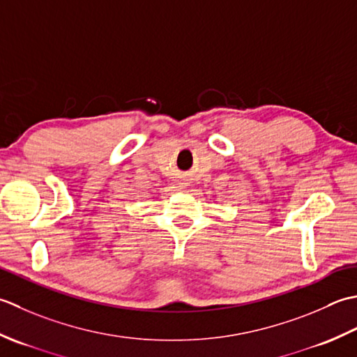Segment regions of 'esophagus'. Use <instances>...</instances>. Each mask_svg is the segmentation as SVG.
I'll return each mask as SVG.
<instances>
[{
    "instance_id": "1",
    "label": "esophagus",
    "mask_w": 357,
    "mask_h": 357,
    "mask_svg": "<svg viewBox=\"0 0 357 357\" xmlns=\"http://www.w3.org/2000/svg\"><path fill=\"white\" fill-rule=\"evenodd\" d=\"M183 185H186V183H180V186H183Z\"/></svg>"
}]
</instances>
